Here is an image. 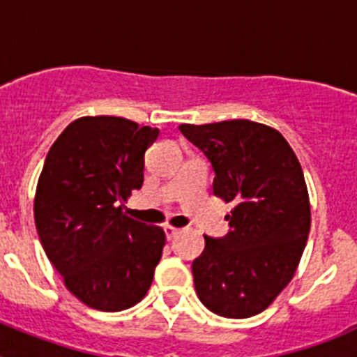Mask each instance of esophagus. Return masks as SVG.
Here are the masks:
<instances>
[{"label": "esophagus", "instance_id": "1", "mask_svg": "<svg viewBox=\"0 0 357 357\" xmlns=\"http://www.w3.org/2000/svg\"><path fill=\"white\" fill-rule=\"evenodd\" d=\"M164 232H166V238L173 239L175 238V234H178V229H175V227H172V225H166L164 227Z\"/></svg>", "mask_w": 357, "mask_h": 357}]
</instances>
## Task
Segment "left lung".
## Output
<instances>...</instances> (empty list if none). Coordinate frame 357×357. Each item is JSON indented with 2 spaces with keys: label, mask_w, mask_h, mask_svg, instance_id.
Here are the masks:
<instances>
[{
  "label": "left lung",
  "mask_w": 357,
  "mask_h": 357,
  "mask_svg": "<svg viewBox=\"0 0 357 357\" xmlns=\"http://www.w3.org/2000/svg\"><path fill=\"white\" fill-rule=\"evenodd\" d=\"M216 173L213 193L232 202L230 232L206 238L193 261L202 304L227 318L261 313L291 282L311 227L302 166L279 130L250 119L181 125Z\"/></svg>",
  "instance_id": "obj_1"
}]
</instances>
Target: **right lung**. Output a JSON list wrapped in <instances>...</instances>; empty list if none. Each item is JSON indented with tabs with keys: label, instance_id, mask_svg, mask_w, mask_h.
<instances>
[{
	"label": "right lung",
	"instance_id": "add662e5",
	"mask_svg": "<svg viewBox=\"0 0 357 357\" xmlns=\"http://www.w3.org/2000/svg\"><path fill=\"white\" fill-rule=\"evenodd\" d=\"M159 128L118 116H84L50 148L33 216L64 286L89 307L123 311L146 295L166 234L123 213L143 185L144 151Z\"/></svg>",
	"mask_w": 357,
	"mask_h": 357
}]
</instances>
